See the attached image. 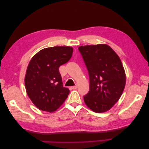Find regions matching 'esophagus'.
Returning a JSON list of instances; mask_svg holds the SVG:
<instances>
[{"mask_svg": "<svg viewBox=\"0 0 149 149\" xmlns=\"http://www.w3.org/2000/svg\"><path fill=\"white\" fill-rule=\"evenodd\" d=\"M77 88H78V86H76V85L73 86L71 87V88L73 89H77Z\"/></svg>", "mask_w": 149, "mask_h": 149, "instance_id": "obj_1", "label": "esophagus"}]
</instances>
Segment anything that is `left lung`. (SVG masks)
Returning <instances> with one entry per match:
<instances>
[{"mask_svg": "<svg viewBox=\"0 0 149 149\" xmlns=\"http://www.w3.org/2000/svg\"><path fill=\"white\" fill-rule=\"evenodd\" d=\"M89 76V91L84 96L86 106L101 113L110 109L119 100L125 84L120 59L105 44L78 48Z\"/></svg>", "mask_w": 149, "mask_h": 149, "instance_id": "8db88e82", "label": "left lung"}]
</instances>
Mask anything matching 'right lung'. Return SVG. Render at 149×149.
Wrapping results in <instances>:
<instances>
[{
  "mask_svg": "<svg viewBox=\"0 0 149 149\" xmlns=\"http://www.w3.org/2000/svg\"><path fill=\"white\" fill-rule=\"evenodd\" d=\"M73 48H44L31 58L25 77L26 93L39 109L53 112L66 100L70 90L63 86L59 67L68 61Z\"/></svg>",
  "mask_w": 149,
  "mask_h": 149,
  "instance_id": "right-lung-1",
  "label": "right lung"
}]
</instances>
